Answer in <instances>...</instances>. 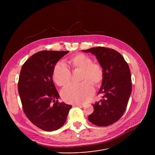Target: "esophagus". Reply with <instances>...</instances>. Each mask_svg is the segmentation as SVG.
Wrapping results in <instances>:
<instances>
[{
	"instance_id": "obj_1",
	"label": "esophagus",
	"mask_w": 155,
	"mask_h": 155,
	"mask_svg": "<svg viewBox=\"0 0 155 155\" xmlns=\"http://www.w3.org/2000/svg\"><path fill=\"white\" fill-rule=\"evenodd\" d=\"M84 104H73V106H77V107H84Z\"/></svg>"
}]
</instances>
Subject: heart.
Listing matches in <instances>:
<instances>
[{"instance_id": "1", "label": "heart", "mask_w": 155, "mask_h": 155, "mask_svg": "<svg viewBox=\"0 0 155 155\" xmlns=\"http://www.w3.org/2000/svg\"><path fill=\"white\" fill-rule=\"evenodd\" d=\"M70 63L73 68L82 69V80L80 84H70L61 91L63 100L68 103H85L94 93V87L100 84L103 79L101 66L93 62L92 59L84 54H77L70 58ZM71 71L63 61L57 62L52 72L53 81L58 85L63 86L69 82Z\"/></svg>"}]
</instances>
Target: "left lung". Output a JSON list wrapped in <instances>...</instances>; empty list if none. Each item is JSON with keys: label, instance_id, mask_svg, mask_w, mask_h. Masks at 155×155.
Instances as JSON below:
<instances>
[{"label": "left lung", "instance_id": "1", "mask_svg": "<svg viewBox=\"0 0 155 155\" xmlns=\"http://www.w3.org/2000/svg\"><path fill=\"white\" fill-rule=\"evenodd\" d=\"M94 55L103 68L104 76L98 94L103 99L92 104L94 110L89 121L99 127L117 122L124 114L132 91L131 71L127 63L117 51L105 47L82 50Z\"/></svg>", "mask_w": 155, "mask_h": 155}]
</instances>
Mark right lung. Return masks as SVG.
<instances>
[{
	"label": "right lung",
	"instance_id": "obj_1",
	"mask_svg": "<svg viewBox=\"0 0 155 155\" xmlns=\"http://www.w3.org/2000/svg\"><path fill=\"white\" fill-rule=\"evenodd\" d=\"M69 51H42L22 65L18 90L22 109L37 127L53 131L66 122L71 105L58 102L60 97L52 80L55 64Z\"/></svg>",
	"mask_w": 155,
	"mask_h": 155
}]
</instances>
